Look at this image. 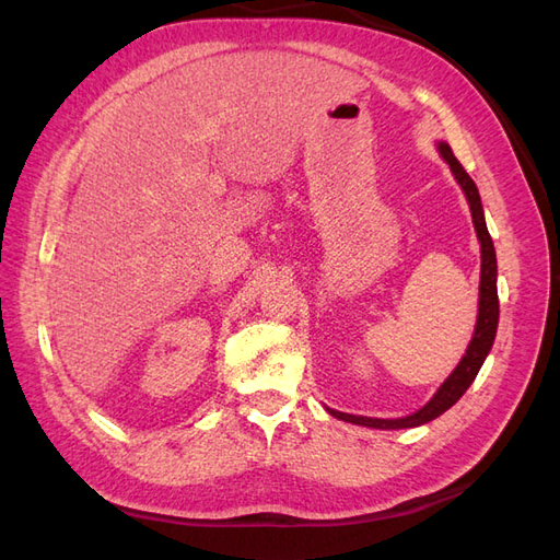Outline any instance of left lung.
Masks as SVG:
<instances>
[{
  "label": "left lung",
  "mask_w": 560,
  "mask_h": 560,
  "mask_svg": "<svg viewBox=\"0 0 560 560\" xmlns=\"http://www.w3.org/2000/svg\"><path fill=\"white\" fill-rule=\"evenodd\" d=\"M439 151H442L444 161L451 165V173L460 184V189L467 196L469 210H471V222L474 229H477V238L481 243V284H479V315H477V329H474L471 341L467 346V352L463 354L460 364L453 369V374L442 383V387L436 389V395L418 409L416 413L406 416V418H366V416H352V413H341L327 409L334 418L354 422V425H364V428H376V430H404V428H418L425 425V422L434 420L448 411L451 406L465 395V389L477 378L479 369L483 360L488 358L490 348H493L495 341V331H498V319H500V301H498V259H495V247L493 238L486 229V219H483V206H481V196L477 184L465 173V167L460 165L453 156V151L446 142H439Z\"/></svg>",
  "instance_id": "8db88e82"
}]
</instances>
